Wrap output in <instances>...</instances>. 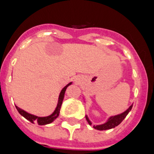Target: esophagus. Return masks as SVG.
Listing matches in <instances>:
<instances>
[{"label":"esophagus","instance_id":"1","mask_svg":"<svg viewBox=\"0 0 154 154\" xmlns=\"http://www.w3.org/2000/svg\"><path fill=\"white\" fill-rule=\"evenodd\" d=\"M83 77H80V76H77V77L75 78V80H74V81H75V83H77V84H80V83H81L82 82H83Z\"/></svg>","mask_w":154,"mask_h":154}]
</instances>
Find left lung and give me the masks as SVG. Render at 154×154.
Returning <instances> with one entry per match:
<instances>
[{
	"instance_id": "obj_1",
	"label": "left lung",
	"mask_w": 154,
	"mask_h": 154,
	"mask_svg": "<svg viewBox=\"0 0 154 154\" xmlns=\"http://www.w3.org/2000/svg\"><path fill=\"white\" fill-rule=\"evenodd\" d=\"M132 107H133V104L131 106H130L128 109L127 110H125V112H123L122 113H120V114H118L116 116H110L108 119L106 121V122L103 124H101V125H94L93 127H94L95 130H109V129H112L115 128L116 127H117L118 125H120L121 123L122 122V121L125 119L126 116L128 115V113L131 111ZM86 119L88 122V125H91L92 123H91V121L89 120L88 119V116H86Z\"/></svg>"
}]
</instances>
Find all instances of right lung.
Returning <instances> with one entry per match:
<instances>
[{
	"instance_id": "obj_1",
	"label": "right lung",
	"mask_w": 154,
	"mask_h": 154,
	"mask_svg": "<svg viewBox=\"0 0 154 154\" xmlns=\"http://www.w3.org/2000/svg\"><path fill=\"white\" fill-rule=\"evenodd\" d=\"M71 84H72V82H71V83H69L68 84L66 85V86L61 90V91H60V95H59L58 103H57V107H56L54 112H53L51 115H50V116H45V117H38V116H34V115L30 114V113H28L27 112L19 108L18 106H15V107H16L18 112H19L23 117L25 118L27 120H28L29 122H30L31 123L34 124L35 122H36V123L38 124V125H48V124L52 123V122H54V120H56V119L58 118V116H60V109H61V106L62 104H63V99H64V97H65V92H66V88H67Z\"/></svg>"
}]
</instances>
